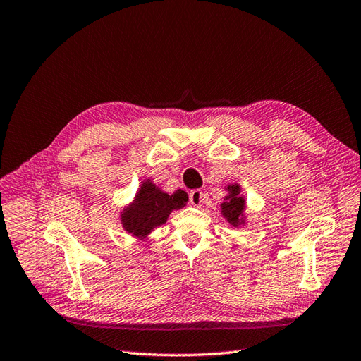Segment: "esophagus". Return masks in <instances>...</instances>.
<instances>
[{
    "label": "esophagus",
    "instance_id": "1",
    "mask_svg": "<svg viewBox=\"0 0 361 361\" xmlns=\"http://www.w3.org/2000/svg\"><path fill=\"white\" fill-rule=\"evenodd\" d=\"M204 200H206L204 192L200 190V189H195V190H192V192L189 193V201H190L192 206L200 207V206L202 204V202H204Z\"/></svg>",
    "mask_w": 361,
    "mask_h": 361
}]
</instances>
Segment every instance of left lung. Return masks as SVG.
I'll use <instances>...</instances> for the list:
<instances>
[{
  "instance_id": "obj_1",
  "label": "left lung",
  "mask_w": 361,
  "mask_h": 361,
  "mask_svg": "<svg viewBox=\"0 0 361 361\" xmlns=\"http://www.w3.org/2000/svg\"><path fill=\"white\" fill-rule=\"evenodd\" d=\"M227 190H228V195L224 197L223 204H221V214H223V216L233 227H239L245 223L244 221L245 200L241 195V186H239V184H228Z\"/></svg>"
}]
</instances>
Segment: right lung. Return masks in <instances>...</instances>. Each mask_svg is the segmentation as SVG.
<instances>
[{
	"label": "right lung",
	"instance_id": "obj_1",
	"mask_svg": "<svg viewBox=\"0 0 361 361\" xmlns=\"http://www.w3.org/2000/svg\"><path fill=\"white\" fill-rule=\"evenodd\" d=\"M188 200V193L181 189L169 195L157 188L151 180H146L138 189L134 201L122 210L120 221L129 235L143 239L155 227L164 224L172 210L186 206Z\"/></svg>",
	"mask_w": 361,
	"mask_h": 361
}]
</instances>
